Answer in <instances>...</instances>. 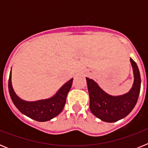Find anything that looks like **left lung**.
Wrapping results in <instances>:
<instances>
[{
  "label": "left lung",
  "mask_w": 148,
  "mask_h": 148,
  "mask_svg": "<svg viewBox=\"0 0 148 148\" xmlns=\"http://www.w3.org/2000/svg\"><path fill=\"white\" fill-rule=\"evenodd\" d=\"M134 75L132 88L126 94L113 96L106 93L96 82L86 78L92 114L106 122H115L125 118L136 104L141 88V77L136 63L130 58Z\"/></svg>",
  "instance_id": "left-lung-1"
}]
</instances>
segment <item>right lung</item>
<instances>
[{
    "label": "right lung",
    "instance_id": "obj_1",
    "mask_svg": "<svg viewBox=\"0 0 148 148\" xmlns=\"http://www.w3.org/2000/svg\"><path fill=\"white\" fill-rule=\"evenodd\" d=\"M11 72L9 78V92L14 104L21 113L38 121H47L58 116L64 109L66 95L71 88L73 78L64 84L50 99L27 101L18 97L12 85Z\"/></svg>",
    "mask_w": 148,
    "mask_h": 148
}]
</instances>
